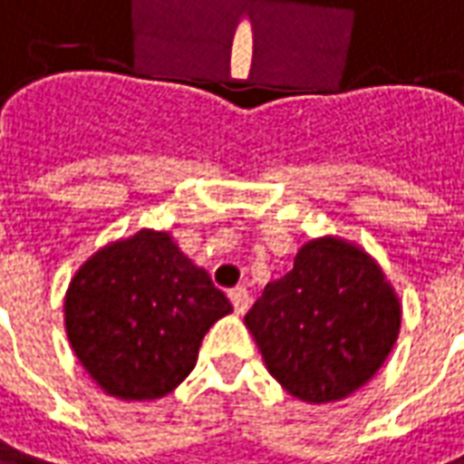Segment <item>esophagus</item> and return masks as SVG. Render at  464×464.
<instances>
[{
	"label": "esophagus",
	"instance_id": "obj_1",
	"mask_svg": "<svg viewBox=\"0 0 464 464\" xmlns=\"http://www.w3.org/2000/svg\"><path fill=\"white\" fill-rule=\"evenodd\" d=\"M229 300H232V305H235V311L237 313H245L250 308V290L247 287H232L229 290Z\"/></svg>",
	"mask_w": 464,
	"mask_h": 464
}]
</instances>
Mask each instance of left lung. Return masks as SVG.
I'll use <instances>...</instances> for the list:
<instances>
[{
	"instance_id": "obj_1",
	"label": "left lung",
	"mask_w": 464,
	"mask_h": 464,
	"mask_svg": "<svg viewBox=\"0 0 464 464\" xmlns=\"http://www.w3.org/2000/svg\"><path fill=\"white\" fill-rule=\"evenodd\" d=\"M267 372L300 401L353 394L397 343L401 305L369 252L338 237L303 245L245 315Z\"/></svg>"
}]
</instances>
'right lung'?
Masks as SVG:
<instances>
[{
    "label": "right lung",
    "instance_id": "1",
    "mask_svg": "<svg viewBox=\"0 0 464 464\" xmlns=\"http://www.w3.org/2000/svg\"><path fill=\"white\" fill-rule=\"evenodd\" d=\"M229 300L169 232L140 229L80 265L65 293V331L105 394L151 401L194 369L201 338Z\"/></svg>",
    "mask_w": 464,
    "mask_h": 464
}]
</instances>
